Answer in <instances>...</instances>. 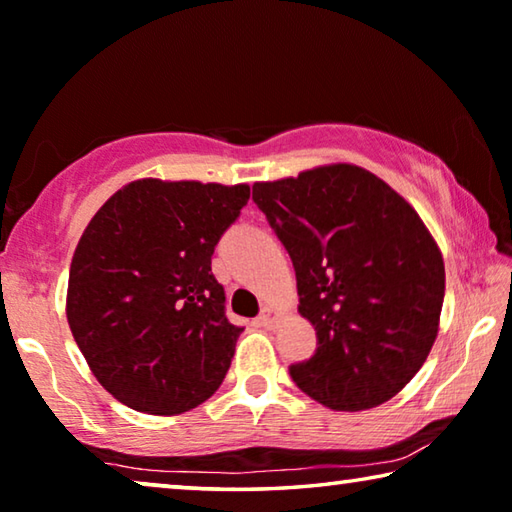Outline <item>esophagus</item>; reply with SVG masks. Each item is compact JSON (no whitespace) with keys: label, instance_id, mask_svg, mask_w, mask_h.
<instances>
[{"label":"esophagus","instance_id":"34e87169","mask_svg":"<svg viewBox=\"0 0 512 512\" xmlns=\"http://www.w3.org/2000/svg\"><path fill=\"white\" fill-rule=\"evenodd\" d=\"M258 326H265V329H272V326L279 322V313H276L274 306H265L261 317H258Z\"/></svg>","mask_w":512,"mask_h":512}]
</instances>
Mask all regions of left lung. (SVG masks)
I'll return each mask as SVG.
<instances>
[{
  "mask_svg": "<svg viewBox=\"0 0 512 512\" xmlns=\"http://www.w3.org/2000/svg\"><path fill=\"white\" fill-rule=\"evenodd\" d=\"M297 274L317 349L292 381L333 410H367L420 372L438 335L445 263L415 208L358 165L254 183Z\"/></svg>",
  "mask_w": 512,
  "mask_h": 512,
  "instance_id": "1",
  "label": "left lung"
}]
</instances>
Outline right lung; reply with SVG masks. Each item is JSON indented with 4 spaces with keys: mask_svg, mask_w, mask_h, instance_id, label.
Here are the masks:
<instances>
[{
    "mask_svg": "<svg viewBox=\"0 0 512 512\" xmlns=\"http://www.w3.org/2000/svg\"><path fill=\"white\" fill-rule=\"evenodd\" d=\"M249 186L138 179L83 231L67 281V324L97 381L138 413L181 415L229 372L240 326L211 272Z\"/></svg>",
    "mask_w": 512,
    "mask_h": 512,
    "instance_id": "obj_1",
    "label": "right lung"
}]
</instances>
